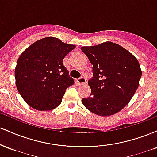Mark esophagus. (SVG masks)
<instances>
[{
	"instance_id": "obj_1",
	"label": "esophagus",
	"mask_w": 157,
	"mask_h": 157,
	"mask_svg": "<svg viewBox=\"0 0 157 157\" xmlns=\"http://www.w3.org/2000/svg\"><path fill=\"white\" fill-rule=\"evenodd\" d=\"M77 82H78L79 85H84L87 83V80H86V79L83 77H81L80 78L77 79Z\"/></svg>"
}]
</instances>
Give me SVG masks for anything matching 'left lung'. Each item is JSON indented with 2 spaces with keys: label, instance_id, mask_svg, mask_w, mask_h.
<instances>
[{
  "label": "left lung",
  "instance_id": "1",
  "mask_svg": "<svg viewBox=\"0 0 157 157\" xmlns=\"http://www.w3.org/2000/svg\"><path fill=\"white\" fill-rule=\"evenodd\" d=\"M81 50L93 65V77L88 84L90 97L82 104L100 116L119 112L131 100L139 86L142 70L137 59L120 45L105 42L83 46Z\"/></svg>",
  "mask_w": 157,
  "mask_h": 157
}]
</instances>
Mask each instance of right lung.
Returning a JSON list of instances; mask_svg holds the SVG:
<instances>
[{
	"instance_id": "1",
	"label": "right lung",
	"mask_w": 157,
	"mask_h": 157,
	"mask_svg": "<svg viewBox=\"0 0 157 157\" xmlns=\"http://www.w3.org/2000/svg\"><path fill=\"white\" fill-rule=\"evenodd\" d=\"M75 48V45L48 37L36 41L21 54L15 70V82L29 105L50 111L61 103L66 89L75 83L63 61Z\"/></svg>"
}]
</instances>
